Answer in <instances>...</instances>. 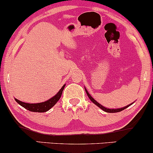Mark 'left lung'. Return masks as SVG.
Here are the masks:
<instances>
[{
  "label": "left lung",
  "instance_id": "8db88e82",
  "mask_svg": "<svg viewBox=\"0 0 153 153\" xmlns=\"http://www.w3.org/2000/svg\"><path fill=\"white\" fill-rule=\"evenodd\" d=\"M84 88H85V87H84ZM85 92H86L88 96V98H89V99H90L91 101H92V102L94 103V104H96V106H99V108H101V109H102L103 111H104L107 112V113H116V112H119V111H123L124 109H125V108H127V107H129V106H131V105L132 104V103H134V102H133V103H130V104L127 105V106H124V107H122V108H106V107L103 106L102 105L100 104L99 103H98L97 101H96V100H95L94 98H93L92 96H91L90 94H89V93L88 92V91L86 90V88H85Z\"/></svg>",
  "mask_w": 153,
  "mask_h": 153
}]
</instances>
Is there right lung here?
<instances>
[{
    "instance_id": "add662e5",
    "label": "right lung",
    "mask_w": 153,
    "mask_h": 153,
    "mask_svg": "<svg viewBox=\"0 0 153 153\" xmlns=\"http://www.w3.org/2000/svg\"><path fill=\"white\" fill-rule=\"evenodd\" d=\"M65 86V84L61 88V89L58 91V93H57V94L54 95L53 97H52L51 99L47 100V101H44V102L36 103H29L22 102V101H19V100L16 99H15V101H16L19 105H21V106L24 107V108H25L26 109L30 111L46 112L47 111L50 110L51 108H52V107L56 104V103L59 101L61 96H62V91L64 90Z\"/></svg>"
}]
</instances>
